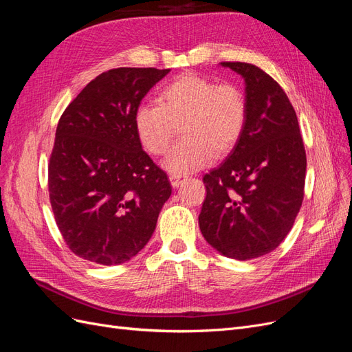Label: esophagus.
<instances>
[{"label":"esophagus","mask_w":352,"mask_h":352,"mask_svg":"<svg viewBox=\"0 0 352 352\" xmlns=\"http://www.w3.org/2000/svg\"><path fill=\"white\" fill-rule=\"evenodd\" d=\"M170 184H172L173 188H177L180 184H182V177L172 175V176H170Z\"/></svg>","instance_id":"34e87169"}]
</instances>
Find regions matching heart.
I'll return each mask as SVG.
<instances>
[{"mask_svg":"<svg viewBox=\"0 0 352 352\" xmlns=\"http://www.w3.org/2000/svg\"><path fill=\"white\" fill-rule=\"evenodd\" d=\"M157 102L136 109L135 133L148 154L162 155L180 124L184 140L163 162L164 168L175 175L194 172L207 166L214 155L230 153L248 120V101L239 87L192 73L166 83Z\"/></svg>","mask_w":352,"mask_h":352,"instance_id":"1","label":"heart"}]
</instances>
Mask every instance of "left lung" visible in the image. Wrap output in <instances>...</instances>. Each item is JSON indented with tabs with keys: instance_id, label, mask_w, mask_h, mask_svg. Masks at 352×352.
<instances>
[{
	"instance_id": "1",
	"label": "left lung",
	"mask_w": 352,
	"mask_h": 352,
	"mask_svg": "<svg viewBox=\"0 0 352 352\" xmlns=\"http://www.w3.org/2000/svg\"><path fill=\"white\" fill-rule=\"evenodd\" d=\"M221 66L245 80L248 120L225 162L202 177L207 195L198 223L212 248L243 261L272 252L292 229L304 198L307 157L280 85L250 63Z\"/></svg>"
}]
</instances>
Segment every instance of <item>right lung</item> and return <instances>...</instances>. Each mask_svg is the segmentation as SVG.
I'll return each instance as SVG.
<instances>
[{
  "label": "right lung",
  "mask_w": 352,
  "mask_h": 352,
  "mask_svg": "<svg viewBox=\"0 0 352 352\" xmlns=\"http://www.w3.org/2000/svg\"><path fill=\"white\" fill-rule=\"evenodd\" d=\"M168 72H104L60 117L48 164L50 201L63 239L83 260L114 265L135 257L172 195L133 124L142 98Z\"/></svg>",
  "instance_id": "add662e5"
}]
</instances>
